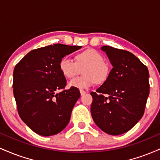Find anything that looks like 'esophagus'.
I'll use <instances>...</instances> for the list:
<instances>
[{"label":"esophagus","instance_id":"1","mask_svg":"<svg viewBox=\"0 0 160 160\" xmlns=\"http://www.w3.org/2000/svg\"><path fill=\"white\" fill-rule=\"evenodd\" d=\"M80 95H85V94H86V91L82 90V89H80Z\"/></svg>","mask_w":160,"mask_h":160}]
</instances>
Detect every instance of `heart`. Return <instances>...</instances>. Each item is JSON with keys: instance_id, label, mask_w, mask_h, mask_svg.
I'll return each instance as SVG.
<instances>
[{"instance_id": "obj_1", "label": "heart", "mask_w": 160, "mask_h": 160, "mask_svg": "<svg viewBox=\"0 0 160 160\" xmlns=\"http://www.w3.org/2000/svg\"><path fill=\"white\" fill-rule=\"evenodd\" d=\"M76 62L71 58H62L59 62V68L62 74L67 78L77 76L82 68V76L78 77L69 82L72 87L86 89L97 82H105L110 74L109 66L104 62L102 55L93 49H87L75 56Z\"/></svg>"}]
</instances>
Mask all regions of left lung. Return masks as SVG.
Returning a JSON list of instances; mask_svg holds the SVG:
<instances>
[{"label":"left lung","instance_id":"left-lung-1","mask_svg":"<svg viewBox=\"0 0 160 160\" xmlns=\"http://www.w3.org/2000/svg\"><path fill=\"white\" fill-rule=\"evenodd\" d=\"M113 68L96 92H92L91 114L95 124L111 135L123 134L141 120L150 93L149 71L128 51L104 46Z\"/></svg>","mask_w":160,"mask_h":160}]
</instances>
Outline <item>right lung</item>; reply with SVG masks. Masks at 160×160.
<instances>
[{"instance_id": "add662e5", "label": "right lung", "mask_w": 160, "mask_h": 160, "mask_svg": "<svg viewBox=\"0 0 160 160\" xmlns=\"http://www.w3.org/2000/svg\"><path fill=\"white\" fill-rule=\"evenodd\" d=\"M81 47L56 43L33 49L14 68L12 88L18 113L38 135H56L68 124L80 93L72 86L64 89L67 81L60 71L59 62ZM59 89L62 90L56 93Z\"/></svg>"}]
</instances>
